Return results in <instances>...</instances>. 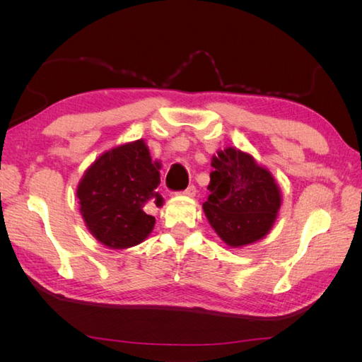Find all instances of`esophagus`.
I'll list each match as a JSON object with an SVG mask.
<instances>
[{
	"mask_svg": "<svg viewBox=\"0 0 362 362\" xmlns=\"http://www.w3.org/2000/svg\"><path fill=\"white\" fill-rule=\"evenodd\" d=\"M197 193V189H196V187L194 185H189L187 189H183L180 194H183V196H189V197H193L194 194Z\"/></svg>",
	"mask_w": 362,
	"mask_h": 362,
	"instance_id": "34e87169",
	"label": "esophagus"
}]
</instances>
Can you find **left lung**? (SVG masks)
Returning a JSON list of instances; mask_svg holds the SVG:
<instances>
[{
  "instance_id": "1",
  "label": "left lung",
  "mask_w": 362,
  "mask_h": 362,
  "mask_svg": "<svg viewBox=\"0 0 362 362\" xmlns=\"http://www.w3.org/2000/svg\"><path fill=\"white\" fill-rule=\"evenodd\" d=\"M211 166L204 211L214 232L232 247L261 240L274 226L281 205L272 174L250 153L233 148L219 151Z\"/></svg>"
}]
</instances>
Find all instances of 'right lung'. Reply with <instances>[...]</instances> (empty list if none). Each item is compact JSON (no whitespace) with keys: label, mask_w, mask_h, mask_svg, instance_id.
<instances>
[{"label":"right lung","mask_w":362,"mask_h":362,"mask_svg":"<svg viewBox=\"0 0 362 362\" xmlns=\"http://www.w3.org/2000/svg\"><path fill=\"white\" fill-rule=\"evenodd\" d=\"M160 163H152L143 140L104 152L78 187L82 218L96 240L110 249H127L144 241L156 218L143 211L153 199L161 206Z\"/></svg>","instance_id":"add662e5"}]
</instances>
